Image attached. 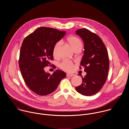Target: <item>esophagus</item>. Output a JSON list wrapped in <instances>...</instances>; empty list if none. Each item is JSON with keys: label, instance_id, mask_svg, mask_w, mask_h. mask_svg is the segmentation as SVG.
Instances as JSON below:
<instances>
[{"label": "esophagus", "instance_id": "1", "mask_svg": "<svg viewBox=\"0 0 129 129\" xmlns=\"http://www.w3.org/2000/svg\"><path fill=\"white\" fill-rule=\"evenodd\" d=\"M74 74H68L67 76H70V77H72V76H74Z\"/></svg>", "mask_w": 129, "mask_h": 129}]
</instances>
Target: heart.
Here are the masks:
<instances>
[{
    "mask_svg": "<svg viewBox=\"0 0 129 129\" xmlns=\"http://www.w3.org/2000/svg\"><path fill=\"white\" fill-rule=\"evenodd\" d=\"M67 41L74 51L77 49H82V43L80 39L78 38L75 36H70L68 38ZM60 45V42H58L55 44L54 47L53 54L54 56L55 57H57L58 55V51ZM60 67L64 71H71L73 70L74 66L72 62L68 60H64L60 64Z\"/></svg>",
    "mask_w": 129,
    "mask_h": 129,
    "instance_id": "obj_1",
    "label": "heart"
}]
</instances>
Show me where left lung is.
Returning <instances> with one entry per match:
<instances>
[{"label": "left lung", "instance_id": "obj_1", "mask_svg": "<svg viewBox=\"0 0 129 129\" xmlns=\"http://www.w3.org/2000/svg\"><path fill=\"white\" fill-rule=\"evenodd\" d=\"M75 34L84 42L83 56L80 62L86 75L76 90L84 96H91L98 92L108 76L109 60L106 48L101 39L86 29H80Z\"/></svg>", "mask_w": 129, "mask_h": 129}]
</instances>
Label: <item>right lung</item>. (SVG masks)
I'll return each instance as SVG.
<instances>
[{"instance_id": "right-lung-1", "label": "right lung", "mask_w": 129, "mask_h": 129, "mask_svg": "<svg viewBox=\"0 0 129 129\" xmlns=\"http://www.w3.org/2000/svg\"><path fill=\"white\" fill-rule=\"evenodd\" d=\"M66 31L42 27L26 37L21 46L19 68L27 86L39 95L54 92L60 81L66 77L63 71L57 70L51 75L44 71L53 60V49L65 35Z\"/></svg>"}]
</instances>
